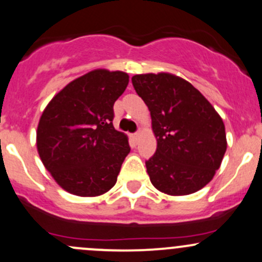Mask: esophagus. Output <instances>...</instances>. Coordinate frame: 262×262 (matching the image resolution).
Returning a JSON list of instances; mask_svg holds the SVG:
<instances>
[{"instance_id": "esophagus-1", "label": "esophagus", "mask_w": 262, "mask_h": 262, "mask_svg": "<svg viewBox=\"0 0 262 262\" xmlns=\"http://www.w3.org/2000/svg\"><path fill=\"white\" fill-rule=\"evenodd\" d=\"M139 137H140V133H139V132H137V133L134 134V136H133V138H134V140H136V143H138Z\"/></svg>"}]
</instances>
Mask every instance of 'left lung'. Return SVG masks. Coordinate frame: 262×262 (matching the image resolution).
Masks as SVG:
<instances>
[{
    "label": "left lung",
    "instance_id": "8db88e82",
    "mask_svg": "<svg viewBox=\"0 0 262 262\" xmlns=\"http://www.w3.org/2000/svg\"><path fill=\"white\" fill-rule=\"evenodd\" d=\"M147 104L157 150L145 162L158 191L184 196L200 191L221 166L227 140L225 124L210 101L173 74H140L132 78Z\"/></svg>",
    "mask_w": 262,
    "mask_h": 262
}]
</instances>
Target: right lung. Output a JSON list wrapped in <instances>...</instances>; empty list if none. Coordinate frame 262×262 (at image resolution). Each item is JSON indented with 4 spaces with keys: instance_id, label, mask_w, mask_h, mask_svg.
<instances>
[{
    "instance_id": "right-lung-1",
    "label": "right lung",
    "mask_w": 262,
    "mask_h": 262,
    "mask_svg": "<svg viewBox=\"0 0 262 262\" xmlns=\"http://www.w3.org/2000/svg\"><path fill=\"white\" fill-rule=\"evenodd\" d=\"M128 82L126 73L96 69L69 82L42 112L38 156L69 193L100 196L117 183L130 147L113 125V105Z\"/></svg>"
}]
</instances>
